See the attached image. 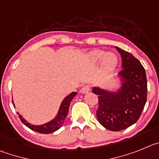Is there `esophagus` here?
<instances>
[{
	"label": "esophagus",
	"mask_w": 159,
	"mask_h": 159,
	"mask_svg": "<svg viewBox=\"0 0 159 159\" xmlns=\"http://www.w3.org/2000/svg\"><path fill=\"white\" fill-rule=\"evenodd\" d=\"M89 90H90V85H85L81 88V93H87L88 92H89Z\"/></svg>",
	"instance_id": "esophagus-1"
}]
</instances>
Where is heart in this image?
Returning <instances> with one entry per match:
<instances>
[{
  "label": "heart",
  "mask_w": 159,
  "mask_h": 159,
  "mask_svg": "<svg viewBox=\"0 0 159 159\" xmlns=\"http://www.w3.org/2000/svg\"><path fill=\"white\" fill-rule=\"evenodd\" d=\"M104 58V64L108 67H113L116 64L117 58L112 53H108L104 55V52L102 51H94L90 54V58L93 62H99Z\"/></svg>",
  "instance_id": "1"
}]
</instances>
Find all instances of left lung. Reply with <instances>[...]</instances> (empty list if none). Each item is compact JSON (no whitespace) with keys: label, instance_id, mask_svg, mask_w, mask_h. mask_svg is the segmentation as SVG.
<instances>
[{"label":"left lung","instance_id":"8db88e82","mask_svg":"<svg viewBox=\"0 0 159 159\" xmlns=\"http://www.w3.org/2000/svg\"><path fill=\"white\" fill-rule=\"evenodd\" d=\"M122 58L120 75L125 79L121 89L111 93L99 88H93L98 95L97 117L107 129L119 131L137 122L142 114L147 97V81L144 67L131 54L116 48Z\"/></svg>","mask_w":159,"mask_h":159}]
</instances>
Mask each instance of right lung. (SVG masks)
I'll return each mask as SVG.
<instances>
[{"mask_svg": "<svg viewBox=\"0 0 159 159\" xmlns=\"http://www.w3.org/2000/svg\"><path fill=\"white\" fill-rule=\"evenodd\" d=\"M76 94L77 93L74 92L70 94V95L67 96L65 99L62 101V104H61V106H60L59 111H58V115L55 117V120H53L52 121L48 123V124H43V125L35 126L32 125V124H30L29 123L27 122L20 115H19L18 112H17V113L19 115V118L20 119L21 122H22L24 125L27 126L28 128H29L30 129L33 130V131H36V132L41 133V134H49V133H52L54 132V131L59 129V128L62 127V124H63L66 117L67 116V114H68L70 104L71 101H72L73 98L75 97Z\"/></svg>", "mask_w": 159, "mask_h": 159, "instance_id": "obj_1", "label": "right lung"}]
</instances>
